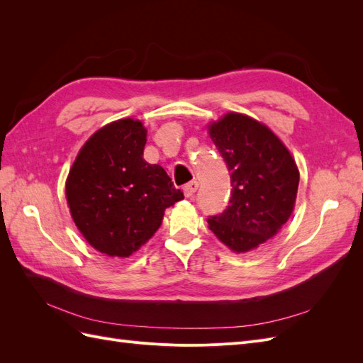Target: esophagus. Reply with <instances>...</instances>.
<instances>
[{
    "label": "esophagus",
    "instance_id": "obj_1",
    "mask_svg": "<svg viewBox=\"0 0 363 363\" xmlns=\"http://www.w3.org/2000/svg\"><path fill=\"white\" fill-rule=\"evenodd\" d=\"M196 189H199V182H189L188 184H184V188H183V192H184V195L188 196V199H192L194 196V194L196 192Z\"/></svg>",
    "mask_w": 363,
    "mask_h": 363
}]
</instances>
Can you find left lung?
<instances>
[{
  "label": "left lung",
  "instance_id": "obj_1",
  "mask_svg": "<svg viewBox=\"0 0 363 363\" xmlns=\"http://www.w3.org/2000/svg\"><path fill=\"white\" fill-rule=\"evenodd\" d=\"M208 135L232 183L227 208L207 218L208 228L236 252L257 248L289 219L300 172L281 140L250 116L227 113L211 124Z\"/></svg>",
  "mask_w": 363,
  "mask_h": 363
}]
</instances>
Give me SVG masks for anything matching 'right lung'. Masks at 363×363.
Here are the masks:
<instances>
[{
  "label": "right lung",
  "instance_id": "obj_1",
  "mask_svg": "<svg viewBox=\"0 0 363 363\" xmlns=\"http://www.w3.org/2000/svg\"><path fill=\"white\" fill-rule=\"evenodd\" d=\"M147 130L131 118L94 133L67 182L75 225L95 250L128 257L157 232L164 208L183 200L160 164L144 160Z\"/></svg>",
  "mask_w": 363,
  "mask_h": 363
}]
</instances>
